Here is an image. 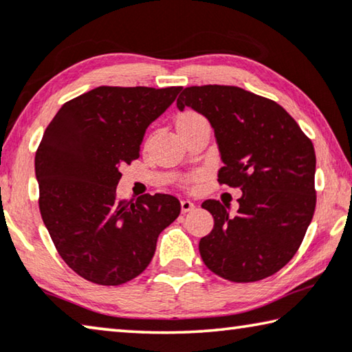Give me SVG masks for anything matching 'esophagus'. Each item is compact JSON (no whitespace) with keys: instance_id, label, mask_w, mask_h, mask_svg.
<instances>
[{"instance_id":"34e87169","label":"esophagus","mask_w":352,"mask_h":352,"mask_svg":"<svg viewBox=\"0 0 352 352\" xmlns=\"http://www.w3.org/2000/svg\"><path fill=\"white\" fill-rule=\"evenodd\" d=\"M180 205H182L183 213H188V211H191V210L196 208V205H194V202H191V200H188V199H183L182 202H180Z\"/></svg>"}]
</instances>
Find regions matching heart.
Returning <instances> with one entry per match:
<instances>
[{"label":"heart","instance_id":"1","mask_svg":"<svg viewBox=\"0 0 352 352\" xmlns=\"http://www.w3.org/2000/svg\"><path fill=\"white\" fill-rule=\"evenodd\" d=\"M200 120H205L202 116L194 113V111H185V113L178 116L177 119V126H185V125H191V124H196V122Z\"/></svg>","mask_w":352,"mask_h":352}]
</instances>
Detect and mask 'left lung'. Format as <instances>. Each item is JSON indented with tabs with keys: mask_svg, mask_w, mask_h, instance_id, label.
Returning <instances> with one entry per match:
<instances>
[{
	"mask_svg": "<svg viewBox=\"0 0 352 352\" xmlns=\"http://www.w3.org/2000/svg\"><path fill=\"white\" fill-rule=\"evenodd\" d=\"M208 119L224 166L222 185L239 188V208L205 200L214 227L199 243L210 271L230 282H256L282 270L315 213L314 144L280 104L236 86H192L177 108Z\"/></svg>",
	"mask_w": 352,
	"mask_h": 352,
	"instance_id": "left-lung-1",
	"label": "left lung"
}]
</instances>
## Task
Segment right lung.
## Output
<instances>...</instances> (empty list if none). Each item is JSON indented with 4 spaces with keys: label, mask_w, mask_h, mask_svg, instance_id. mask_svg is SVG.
<instances>
[{
    "label": "right lung",
    "mask_w": 352,
    "mask_h": 352,
    "mask_svg": "<svg viewBox=\"0 0 352 352\" xmlns=\"http://www.w3.org/2000/svg\"><path fill=\"white\" fill-rule=\"evenodd\" d=\"M182 87L100 86L67 102L36 153L38 208L63 260L98 285L146 270L160 233L180 214L169 194L117 199L120 166L139 158L147 126Z\"/></svg>",
    "instance_id": "add662e5"
}]
</instances>
